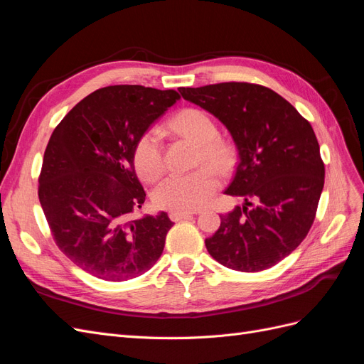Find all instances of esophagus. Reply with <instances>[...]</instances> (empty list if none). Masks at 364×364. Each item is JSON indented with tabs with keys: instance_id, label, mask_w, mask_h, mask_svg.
<instances>
[{
	"instance_id": "1",
	"label": "esophagus",
	"mask_w": 364,
	"mask_h": 364,
	"mask_svg": "<svg viewBox=\"0 0 364 364\" xmlns=\"http://www.w3.org/2000/svg\"><path fill=\"white\" fill-rule=\"evenodd\" d=\"M193 214H197V211H194V213H179V211H173V213H170V218L173 220V222H182V220H185V218L193 217Z\"/></svg>"
}]
</instances>
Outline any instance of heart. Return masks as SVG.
I'll return each mask as SVG.
<instances>
[{
    "label": "heart",
    "instance_id": "obj_1",
    "mask_svg": "<svg viewBox=\"0 0 364 364\" xmlns=\"http://www.w3.org/2000/svg\"><path fill=\"white\" fill-rule=\"evenodd\" d=\"M170 126L185 138L200 146V162L213 165L218 171L230 168L234 161L232 147L217 139L218 129L214 119L199 109H185L176 115ZM135 170L142 181H156L164 171L161 132L149 129L134 147ZM211 167L188 174H171L159 182L151 193L158 208L168 211L190 213L205 206L218 190V176Z\"/></svg>",
    "mask_w": 364,
    "mask_h": 364
}]
</instances>
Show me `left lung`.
<instances>
[{
	"instance_id": "left-lung-1",
	"label": "left lung",
	"mask_w": 364,
	"mask_h": 364,
	"mask_svg": "<svg viewBox=\"0 0 364 364\" xmlns=\"http://www.w3.org/2000/svg\"><path fill=\"white\" fill-rule=\"evenodd\" d=\"M179 92L214 115L238 151L225 194L243 197L245 205L220 215L218 230L205 240L209 255L238 272L274 266L306 237L323 190L325 167L311 124L266 86L229 82Z\"/></svg>"
}]
</instances>
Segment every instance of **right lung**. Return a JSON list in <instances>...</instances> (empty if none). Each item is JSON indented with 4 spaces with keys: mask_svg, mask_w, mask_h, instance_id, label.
<instances>
[{
    "mask_svg": "<svg viewBox=\"0 0 364 364\" xmlns=\"http://www.w3.org/2000/svg\"><path fill=\"white\" fill-rule=\"evenodd\" d=\"M168 90L117 85L77 103L43 155L39 202L58 247L92 277L121 282L150 270L173 222L136 215L146 200L134 147L179 100Z\"/></svg>",
    "mask_w": 364,
    "mask_h": 364,
    "instance_id": "right-lung-1",
    "label": "right lung"
}]
</instances>
